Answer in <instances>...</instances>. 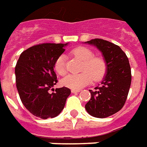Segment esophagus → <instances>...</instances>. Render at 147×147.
Segmentation results:
<instances>
[{
    "label": "esophagus",
    "instance_id": "obj_1",
    "mask_svg": "<svg viewBox=\"0 0 147 147\" xmlns=\"http://www.w3.org/2000/svg\"><path fill=\"white\" fill-rule=\"evenodd\" d=\"M71 91V93H78V92L80 91V90H74V89H72Z\"/></svg>",
    "mask_w": 147,
    "mask_h": 147
}]
</instances>
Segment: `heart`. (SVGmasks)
<instances>
[{
	"mask_svg": "<svg viewBox=\"0 0 147 147\" xmlns=\"http://www.w3.org/2000/svg\"><path fill=\"white\" fill-rule=\"evenodd\" d=\"M71 53L84 61L81 67L82 72L67 75L61 81L63 86L74 90H79L91 83L93 78L95 81H99L105 76L107 71V64L103 57L94 56L93 51L83 46L76 48ZM54 68L59 76H63L66 73V58L64 55L62 54L57 57L54 63Z\"/></svg>",
	"mask_w": 147,
	"mask_h": 147,
	"instance_id": "b5f03b06",
	"label": "heart"
}]
</instances>
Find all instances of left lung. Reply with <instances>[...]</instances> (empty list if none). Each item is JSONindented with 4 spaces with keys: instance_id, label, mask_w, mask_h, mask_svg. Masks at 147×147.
Here are the masks:
<instances>
[{
    "instance_id": "1",
    "label": "left lung",
    "mask_w": 147,
    "mask_h": 147,
    "mask_svg": "<svg viewBox=\"0 0 147 147\" xmlns=\"http://www.w3.org/2000/svg\"><path fill=\"white\" fill-rule=\"evenodd\" d=\"M96 46L104 56L107 71L100 86L91 92V99L85 108L96 118L111 116L123 108L126 102L131 84V70L126 53L118 45L102 39L89 41Z\"/></svg>"
}]
</instances>
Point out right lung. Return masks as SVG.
Instances as JSON below:
<instances>
[{"mask_svg": "<svg viewBox=\"0 0 147 147\" xmlns=\"http://www.w3.org/2000/svg\"><path fill=\"white\" fill-rule=\"evenodd\" d=\"M63 44L43 43L32 46L20 54L15 67L16 85L26 109L40 119L57 116L63 109L71 90L66 87L54 90L57 76L54 63L65 49Z\"/></svg>", "mask_w": 147, "mask_h": 147, "instance_id": "add662e5", "label": "right lung"}]
</instances>
